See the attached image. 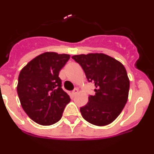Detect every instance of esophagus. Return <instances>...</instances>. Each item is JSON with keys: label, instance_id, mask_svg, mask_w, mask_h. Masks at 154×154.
Wrapping results in <instances>:
<instances>
[{"label": "esophagus", "instance_id": "1", "mask_svg": "<svg viewBox=\"0 0 154 154\" xmlns=\"http://www.w3.org/2000/svg\"><path fill=\"white\" fill-rule=\"evenodd\" d=\"M78 92H79V90L77 89H75L74 90L72 91V95L73 96H76V94L78 93Z\"/></svg>", "mask_w": 154, "mask_h": 154}]
</instances>
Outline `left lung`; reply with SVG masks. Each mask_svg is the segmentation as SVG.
I'll list each match as a JSON object with an SVG mask.
<instances>
[{
    "label": "left lung",
    "mask_w": 154,
    "mask_h": 154,
    "mask_svg": "<svg viewBox=\"0 0 154 154\" xmlns=\"http://www.w3.org/2000/svg\"><path fill=\"white\" fill-rule=\"evenodd\" d=\"M87 80L95 85V95L80 108L82 117L96 126L111 123L127 102L130 80L125 67L115 58L102 53L74 55Z\"/></svg>",
    "instance_id": "obj_1"
}]
</instances>
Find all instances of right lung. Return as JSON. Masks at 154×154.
<instances>
[{"label":"right lung","mask_w":154,"mask_h":154,"mask_svg":"<svg viewBox=\"0 0 154 154\" xmlns=\"http://www.w3.org/2000/svg\"><path fill=\"white\" fill-rule=\"evenodd\" d=\"M69 58L66 54L45 52L21 69L17 95L24 112L35 123L49 126L62 118L70 97L62 89L58 74Z\"/></svg>","instance_id":"obj_1"}]
</instances>
